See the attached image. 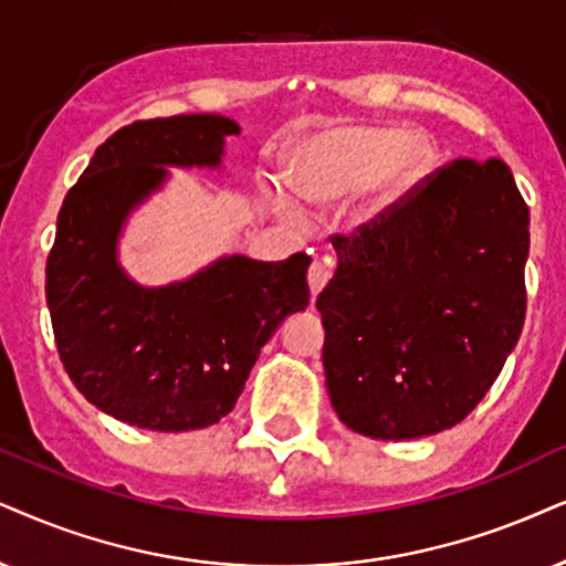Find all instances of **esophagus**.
Here are the masks:
<instances>
[{
    "mask_svg": "<svg viewBox=\"0 0 566 566\" xmlns=\"http://www.w3.org/2000/svg\"><path fill=\"white\" fill-rule=\"evenodd\" d=\"M328 279H332V269H328L326 263L313 261L311 269H307V287H311V295H313V297H316L318 292L326 287Z\"/></svg>",
    "mask_w": 566,
    "mask_h": 566,
    "instance_id": "34e87169",
    "label": "esophagus"
}]
</instances>
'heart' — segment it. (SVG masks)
<instances>
[{"label":"heart","mask_w":566,"mask_h":566,"mask_svg":"<svg viewBox=\"0 0 566 566\" xmlns=\"http://www.w3.org/2000/svg\"><path fill=\"white\" fill-rule=\"evenodd\" d=\"M431 164L423 140L391 125H332L311 135L292 156L287 182L297 198L332 206L355 192L353 227L389 213Z\"/></svg>","instance_id":"b5f03b06"}]
</instances>
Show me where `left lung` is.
Instances as JSON below:
<instances>
[{"label": "left lung", "instance_id": "obj_1", "mask_svg": "<svg viewBox=\"0 0 566 566\" xmlns=\"http://www.w3.org/2000/svg\"><path fill=\"white\" fill-rule=\"evenodd\" d=\"M531 217L502 159H457L389 213L334 234L316 300L339 420L384 441L468 418L525 324Z\"/></svg>", "mask_w": 566, "mask_h": 566}]
</instances>
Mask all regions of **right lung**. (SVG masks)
I'll list each match as a JSON object with an SVG mask.
<instances>
[{
  "instance_id": "right-lung-1",
  "label": "right lung",
  "mask_w": 566,
  "mask_h": 566,
  "mask_svg": "<svg viewBox=\"0 0 566 566\" xmlns=\"http://www.w3.org/2000/svg\"><path fill=\"white\" fill-rule=\"evenodd\" d=\"M238 133L221 114L140 119L106 138L64 196L46 261L56 349L77 391L123 423L171 433L219 423L261 347L311 300L305 253L224 255L167 287H143L119 266V232L167 180L164 167L217 169Z\"/></svg>"
}]
</instances>
